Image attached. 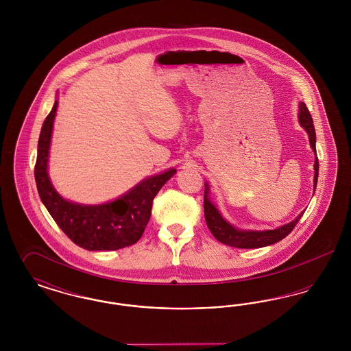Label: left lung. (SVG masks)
Masks as SVG:
<instances>
[{
  "mask_svg": "<svg viewBox=\"0 0 351 351\" xmlns=\"http://www.w3.org/2000/svg\"><path fill=\"white\" fill-rule=\"evenodd\" d=\"M300 113H299V122L301 126L306 130L309 135L311 146L316 154V162H315V191L317 185L318 179V158L316 152V130L313 125L312 116L304 102H300ZM208 184H205V192H204V213H205V221L209 228V230L215 235V238L223 245L238 247V249H258L265 247L268 245L276 243L282 241L288 234L293 230L296 223L300 221L304 213H301L299 217L293 219L292 222L280 226L275 230H266V232H245L238 230L232 226L229 222H226L222 216L219 215L217 208L208 199Z\"/></svg>",
  "mask_w": 351,
  "mask_h": 351,
  "instance_id": "8db88e82",
  "label": "left lung"
}]
</instances>
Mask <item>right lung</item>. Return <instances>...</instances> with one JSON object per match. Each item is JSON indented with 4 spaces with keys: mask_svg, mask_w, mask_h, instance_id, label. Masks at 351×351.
Listing matches in <instances>:
<instances>
[{
    "mask_svg": "<svg viewBox=\"0 0 351 351\" xmlns=\"http://www.w3.org/2000/svg\"><path fill=\"white\" fill-rule=\"evenodd\" d=\"M58 108L55 101L38 141L35 182L38 193L51 217L77 246L89 251H110L132 246L139 241L150 221L152 200L176 169L151 176L118 200L102 205H80L64 200L53 189L47 175L51 133Z\"/></svg>",
    "mask_w": 351,
    "mask_h": 351,
    "instance_id": "add662e5",
    "label": "right lung"
}]
</instances>
